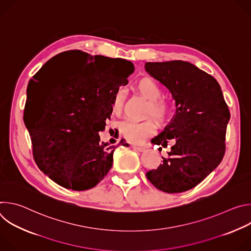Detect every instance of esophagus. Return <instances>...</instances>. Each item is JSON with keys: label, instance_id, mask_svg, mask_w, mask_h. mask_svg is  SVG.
Here are the masks:
<instances>
[{"label": "esophagus", "instance_id": "esophagus-1", "mask_svg": "<svg viewBox=\"0 0 251 251\" xmlns=\"http://www.w3.org/2000/svg\"><path fill=\"white\" fill-rule=\"evenodd\" d=\"M132 148H133L134 150L138 151V152H144V151H145V148H144V147H141V146H135V145H133Z\"/></svg>", "mask_w": 251, "mask_h": 251}]
</instances>
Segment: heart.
Returning <instances> with one entry per match:
<instances>
[{
  "instance_id": "obj_1",
  "label": "heart",
  "mask_w": 251,
  "mask_h": 251,
  "mask_svg": "<svg viewBox=\"0 0 251 251\" xmlns=\"http://www.w3.org/2000/svg\"><path fill=\"white\" fill-rule=\"evenodd\" d=\"M138 91L149 100L147 106V115L154 116L160 123H166L172 116V102L162 97L163 90L161 86L151 78H142L136 84ZM124 103V90L118 88L112 97V110L114 113H120ZM157 129L156 123L152 119L142 121L126 119L120 125V131L124 138L134 144H140L148 137L152 136Z\"/></svg>"
}]
</instances>
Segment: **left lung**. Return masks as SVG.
<instances>
[{"label": "left lung", "instance_id": "8db88e82", "mask_svg": "<svg viewBox=\"0 0 251 251\" xmlns=\"http://www.w3.org/2000/svg\"><path fill=\"white\" fill-rule=\"evenodd\" d=\"M145 69L170 90L176 106L171 122L151 140L163 147L169 140L175 144L168 157H162L163 163L146 176L160 191L183 193L222 162L230 113L219 82L196 65L183 60L146 62Z\"/></svg>", "mask_w": 251, "mask_h": 251}]
</instances>
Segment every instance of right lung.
I'll return each instance as SVG.
<instances>
[{"mask_svg": "<svg viewBox=\"0 0 251 251\" xmlns=\"http://www.w3.org/2000/svg\"><path fill=\"white\" fill-rule=\"evenodd\" d=\"M63 54L76 63L55 77L45 73V65L32 76L26 90L32 106L26 105L24 118L40 170L65 189L85 191L112 167L117 146L101 142L99 132L110 119L114 92L128 83L134 65L78 50ZM119 145L129 146L125 139Z\"/></svg>", "mask_w": 251, "mask_h": 251, "instance_id": "obj_1", "label": "right lung"}]
</instances>
